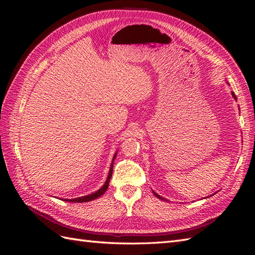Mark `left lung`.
<instances>
[{
  "label": "left lung",
  "instance_id": "left-lung-1",
  "mask_svg": "<svg viewBox=\"0 0 255 255\" xmlns=\"http://www.w3.org/2000/svg\"><path fill=\"white\" fill-rule=\"evenodd\" d=\"M232 96L234 97V99H236V96H235V94H234V92H232ZM153 194H154V195H155V196H156L157 198H159V199H163V198H161V197H159V196H158L157 194H155V192H153Z\"/></svg>",
  "mask_w": 255,
  "mask_h": 255
}]
</instances>
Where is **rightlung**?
Wrapping results in <instances>:
<instances>
[{"instance_id": "obj_1", "label": "right lung", "mask_w": 255, "mask_h": 255, "mask_svg": "<svg viewBox=\"0 0 255 255\" xmlns=\"http://www.w3.org/2000/svg\"><path fill=\"white\" fill-rule=\"evenodd\" d=\"M116 155H117V154H115L114 159H115ZM113 163H114V160H113ZM113 166H114V164H112V167H111V170H110L109 176H107V180H106L105 184L103 185L102 188H100L98 191L94 192V194H91V195L85 196V197H81V198H75V199H65L64 201H70V202H88V201H92V200H95V199L99 198L100 196H102V195L104 194V192L106 191V189L109 188L110 181H111V179H112V173H113Z\"/></svg>"}]
</instances>
